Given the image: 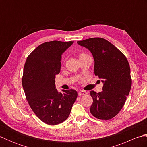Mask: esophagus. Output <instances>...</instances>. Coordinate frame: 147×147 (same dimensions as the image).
<instances>
[{"label": "esophagus", "instance_id": "1", "mask_svg": "<svg viewBox=\"0 0 147 147\" xmlns=\"http://www.w3.org/2000/svg\"><path fill=\"white\" fill-rule=\"evenodd\" d=\"M87 94V92L85 91H80L78 92V95L81 96V95H85Z\"/></svg>", "mask_w": 147, "mask_h": 147}]
</instances>
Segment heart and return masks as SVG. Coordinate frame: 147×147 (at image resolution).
<instances>
[{
    "label": "heart",
    "instance_id": "heart-1",
    "mask_svg": "<svg viewBox=\"0 0 147 147\" xmlns=\"http://www.w3.org/2000/svg\"><path fill=\"white\" fill-rule=\"evenodd\" d=\"M82 54H80V55H82Z\"/></svg>",
    "mask_w": 147,
    "mask_h": 147
}]
</instances>
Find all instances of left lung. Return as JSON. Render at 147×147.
I'll use <instances>...</instances> for the list:
<instances>
[{
	"label": "left lung",
	"instance_id": "obj_1",
	"mask_svg": "<svg viewBox=\"0 0 147 147\" xmlns=\"http://www.w3.org/2000/svg\"><path fill=\"white\" fill-rule=\"evenodd\" d=\"M77 43L91 52L95 74L104 84L102 92H90L93 104L90 111L99 119H111L123 108L131 88L129 62L119 50L104 38H91Z\"/></svg>",
	"mask_w": 147,
	"mask_h": 147
}]
</instances>
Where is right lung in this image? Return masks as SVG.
<instances>
[{"label": "right lung", "mask_w": 147, "mask_h": 147, "mask_svg": "<svg viewBox=\"0 0 147 147\" xmlns=\"http://www.w3.org/2000/svg\"><path fill=\"white\" fill-rule=\"evenodd\" d=\"M73 43L56 40L43 43L28 55L24 64L22 85L26 100L36 116L49 125L66 120L77 98L76 90L59 92L55 84L62 55Z\"/></svg>", "instance_id": "1"}]
</instances>
